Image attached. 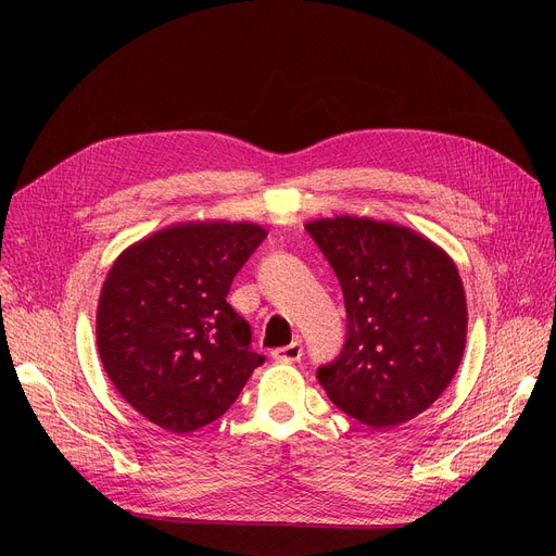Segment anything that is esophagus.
I'll use <instances>...</instances> for the list:
<instances>
[{
	"mask_svg": "<svg viewBox=\"0 0 556 556\" xmlns=\"http://www.w3.org/2000/svg\"><path fill=\"white\" fill-rule=\"evenodd\" d=\"M290 346H298V340H295L293 344H290ZM290 356H293V358H295V356H300V352H295V354H290ZM281 358H286V349H281Z\"/></svg>",
	"mask_w": 556,
	"mask_h": 556,
	"instance_id": "obj_1",
	"label": "esophagus"
}]
</instances>
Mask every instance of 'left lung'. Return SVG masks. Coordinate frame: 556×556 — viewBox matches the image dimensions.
Listing matches in <instances>:
<instances>
[{
	"label": "left lung",
	"mask_w": 556,
	"mask_h": 556,
	"mask_svg": "<svg viewBox=\"0 0 556 556\" xmlns=\"http://www.w3.org/2000/svg\"><path fill=\"white\" fill-rule=\"evenodd\" d=\"M266 239L254 223H182L119 254L97 306V344L119 394L155 426L191 432L223 417L263 356L227 304Z\"/></svg>",
	"instance_id": "8db88e82"
}]
</instances>
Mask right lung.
I'll return each mask as SVG.
<instances>
[{
  "label": "right lung",
  "mask_w": 556,
  "mask_h": 556,
  "mask_svg": "<svg viewBox=\"0 0 556 556\" xmlns=\"http://www.w3.org/2000/svg\"><path fill=\"white\" fill-rule=\"evenodd\" d=\"M340 281L346 340L317 369L327 396L371 428L410 421L448 388L466 344V295L453 258L421 233L336 216L306 225Z\"/></svg>",
  "instance_id": "obj_1"
}]
</instances>
